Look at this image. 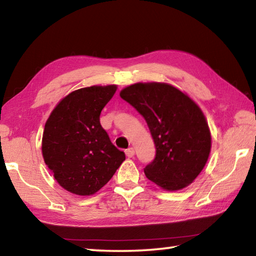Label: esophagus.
Segmentation results:
<instances>
[{
  "label": "esophagus",
  "mask_w": 256,
  "mask_h": 256,
  "mask_svg": "<svg viewBox=\"0 0 256 256\" xmlns=\"http://www.w3.org/2000/svg\"><path fill=\"white\" fill-rule=\"evenodd\" d=\"M125 154H126L128 158H132L133 156L136 154V151H134V149H133V148H128V149L125 150Z\"/></svg>",
  "instance_id": "obj_1"
}]
</instances>
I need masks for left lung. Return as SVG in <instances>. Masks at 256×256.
<instances>
[{
    "mask_svg": "<svg viewBox=\"0 0 256 256\" xmlns=\"http://www.w3.org/2000/svg\"><path fill=\"white\" fill-rule=\"evenodd\" d=\"M120 96L144 116L156 146V157L144 168L146 178L167 190H182L206 166L211 134L196 102L167 84H136Z\"/></svg>",
    "mask_w": 256,
    "mask_h": 256,
    "instance_id": "1",
    "label": "left lung"
}]
</instances>
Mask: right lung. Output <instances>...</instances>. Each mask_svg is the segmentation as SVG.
I'll return each mask as SVG.
<instances>
[{
    "label": "right lung",
    "instance_id": "right-lung-1",
    "mask_svg": "<svg viewBox=\"0 0 256 256\" xmlns=\"http://www.w3.org/2000/svg\"><path fill=\"white\" fill-rule=\"evenodd\" d=\"M116 89L112 84L76 90L56 105L45 124V164L58 183L76 196L96 193L125 160L99 120Z\"/></svg>",
    "mask_w": 256,
    "mask_h": 256
}]
</instances>
